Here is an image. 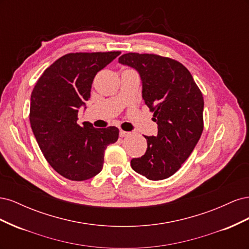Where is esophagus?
Wrapping results in <instances>:
<instances>
[{
  "label": "esophagus",
  "mask_w": 249,
  "mask_h": 249,
  "mask_svg": "<svg viewBox=\"0 0 249 249\" xmlns=\"http://www.w3.org/2000/svg\"><path fill=\"white\" fill-rule=\"evenodd\" d=\"M130 135H131L130 132H125V131H123V130L119 131V136L120 137H127V136H130Z\"/></svg>",
  "instance_id": "1"
}]
</instances>
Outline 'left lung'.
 <instances>
[{
	"instance_id": "left-lung-1",
	"label": "left lung",
	"mask_w": 249,
	"mask_h": 249,
	"mask_svg": "<svg viewBox=\"0 0 249 249\" xmlns=\"http://www.w3.org/2000/svg\"><path fill=\"white\" fill-rule=\"evenodd\" d=\"M118 62L136 70L142 99L154 112L157 136H144L145 154L131 160L132 168L150 180L171 177L196 146L203 130V97L190 71L176 60L127 53Z\"/></svg>"
}]
</instances>
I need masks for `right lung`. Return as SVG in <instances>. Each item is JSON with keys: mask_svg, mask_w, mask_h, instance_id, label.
<instances>
[{"mask_svg": "<svg viewBox=\"0 0 249 249\" xmlns=\"http://www.w3.org/2000/svg\"><path fill=\"white\" fill-rule=\"evenodd\" d=\"M120 52L71 53L43 71L31 94L30 124L51 166L71 180L100 173L105 149L118 139L116 126L95 129L77 124L78 112L90 99L95 74Z\"/></svg>", "mask_w": 249, "mask_h": 249, "instance_id": "right-lung-1", "label": "right lung"}]
</instances>
